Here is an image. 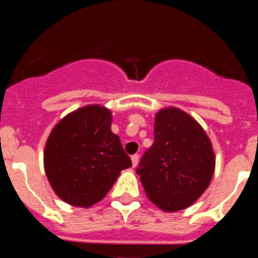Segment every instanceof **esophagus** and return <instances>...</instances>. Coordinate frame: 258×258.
<instances>
[{"label": "esophagus", "mask_w": 258, "mask_h": 258, "mask_svg": "<svg viewBox=\"0 0 258 258\" xmlns=\"http://www.w3.org/2000/svg\"><path fill=\"white\" fill-rule=\"evenodd\" d=\"M138 161H140V155H133V156H132V164H133L134 168L138 165Z\"/></svg>", "instance_id": "1"}]
</instances>
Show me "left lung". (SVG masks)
<instances>
[{
    "instance_id": "8db88e82",
    "label": "left lung",
    "mask_w": 258,
    "mask_h": 258,
    "mask_svg": "<svg viewBox=\"0 0 258 258\" xmlns=\"http://www.w3.org/2000/svg\"><path fill=\"white\" fill-rule=\"evenodd\" d=\"M154 137L137 169L146 195L164 212L188 208L213 177L216 156L211 140L192 116L177 107L157 111Z\"/></svg>"
}]
</instances>
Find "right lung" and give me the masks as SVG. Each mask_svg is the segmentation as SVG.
Returning <instances> with one entry per match:
<instances>
[{
	"label": "right lung",
	"mask_w": 258,
	"mask_h": 258,
	"mask_svg": "<svg viewBox=\"0 0 258 258\" xmlns=\"http://www.w3.org/2000/svg\"><path fill=\"white\" fill-rule=\"evenodd\" d=\"M112 112L101 104L80 107L60 118L47 137L44 168L54 192L70 206L101 202L132 160L111 131Z\"/></svg>",
	"instance_id": "1"
}]
</instances>
